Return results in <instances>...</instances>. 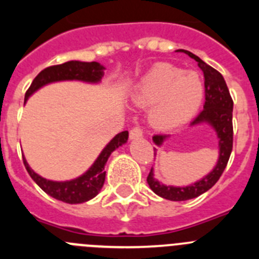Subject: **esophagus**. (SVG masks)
<instances>
[{
	"instance_id": "obj_1",
	"label": "esophagus",
	"mask_w": 259,
	"mask_h": 259,
	"mask_svg": "<svg viewBox=\"0 0 259 259\" xmlns=\"http://www.w3.org/2000/svg\"><path fill=\"white\" fill-rule=\"evenodd\" d=\"M143 136V130L140 127H134L130 131V137L131 139H139V137Z\"/></svg>"
}]
</instances>
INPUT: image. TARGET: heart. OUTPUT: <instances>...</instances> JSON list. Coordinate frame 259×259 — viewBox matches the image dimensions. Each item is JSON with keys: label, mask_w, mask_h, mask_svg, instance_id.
Returning a JSON list of instances; mask_svg holds the SVG:
<instances>
[{"label": "heart", "mask_w": 259, "mask_h": 259, "mask_svg": "<svg viewBox=\"0 0 259 259\" xmlns=\"http://www.w3.org/2000/svg\"><path fill=\"white\" fill-rule=\"evenodd\" d=\"M202 97L203 83L197 72L158 63L141 77L134 101L139 106L154 105L150 111L153 125L168 130L188 120Z\"/></svg>", "instance_id": "b5f03b06"}]
</instances>
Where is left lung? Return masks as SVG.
Here are the masks:
<instances>
[{
  "label": "left lung",
  "mask_w": 259,
  "mask_h": 259,
  "mask_svg": "<svg viewBox=\"0 0 259 259\" xmlns=\"http://www.w3.org/2000/svg\"><path fill=\"white\" fill-rule=\"evenodd\" d=\"M180 52L185 53L191 58H193L202 71L203 80H205L203 81V84H205V104H203L202 111L192 120V124L210 123L215 128L219 137V161L214 170L209 175L205 176L202 180L194 183L189 187H182V188L166 187V185L159 184L157 180H154L153 171L150 170L148 179H146L150 189L158 196L171 201L191 200V198L198 197L200 194L209 191L223 174L224 168L228 163V159H230L233 145V101L223 76L219 71L212 68L211 66L206 65L202 59L194 56L193 53L183 49H180ZM164 137H166L164 135H154L153 141L157 145H161Z\"/></svg>",
  "instance_id": "8db88e82"
}]
</instances>
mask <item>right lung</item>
<instances>
[{
  "label": "right lung",
  "instance_id": "add662e5",
  "mask_svg": "<svg viewBox=\"0 0 259 259\" xmlns=\"http://www.w3.org/2000/svg\"><path fill=\"white\" fill-rule=\"evenodd\" d=\"M104 75V67L97 62H80V61H70L62 65L49 66L44 68L40 74L33 79L29 88L27 89L26 97H29L32 93L41 88L42 85L53 81H59V80H83V81H91L96 83L100 81ZM128 139V131H123L116 135L113 140L106 145L97 161L93 163V166L77 179L70 180V182H50L38 176L37 174L29 168L28 163L23 158V163L26 166L27 172L29 174L33 182L40 187L45 193L52 196L56 200L62 201L66 203H81L91 200L97 193L101 191L102 185L105 183V164L107 162V158L114 150L124 144Z\"/></svg>",
  "mask_w": 259,
  "mask_h": 259
}]
</instances>
